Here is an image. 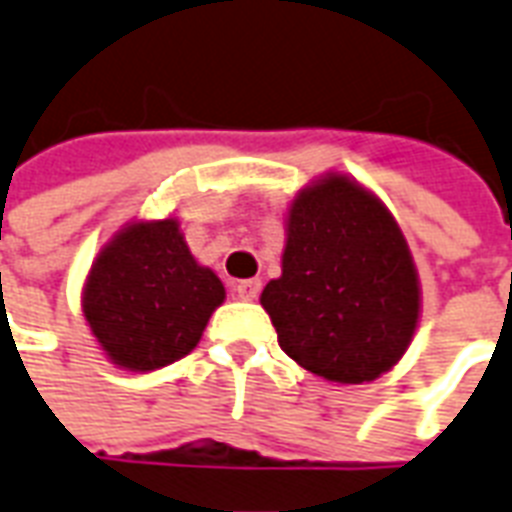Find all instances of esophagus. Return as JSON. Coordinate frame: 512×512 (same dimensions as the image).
<instances>
[{
    "label": "esophagus",
    "mask_w": 512,
    "mask_h": 512,
    "mask_svg": "<svg viewBox=\"0 0 512 512\" xmlns=\"http://www.w3.org/2000/svg\"><path fill=\"white\" fill-rule=\"evenodd\" d=\"M234 291H237V297H240V299H245V302H251V299L259 297L261 280L259 278L237 280V283H234Z\"/></svg>",
    "instance_id": "esophagus-1"
}]
</instances>
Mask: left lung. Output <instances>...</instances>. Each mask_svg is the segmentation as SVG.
Returning <instances> with one entry per match:
<instances>
[{
    "label": "left lung",
    "mask_w": 512,
    "mask_h": 512,
    "mask_svg": "<svg viewBox=\"0 0 512 512\" xmlns=\"http://www.w3.org/2000/svg\"><path fill=\"white\" fill-rule=\"evenodd\" d=\"M280 348L318 378L367 383L405 356L421 313L418 272L372 191L345 175L288 207L283 275L261 291Z\"/></svg>",
    "instance_id": "obj_1"
}]
</instances>
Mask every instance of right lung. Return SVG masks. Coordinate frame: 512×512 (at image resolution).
Segmentation results:
<instances>
[{"label": "right lung", "instance_id": "1", "mask_svg": "<svg viewBox=\"0 0 512 512\" xmlns=\"http://www.w3.org/2000/svg\"><path fill=\"white\" fill-rule=\"evenodd\" d=\"M224 297V283L191 256L175 218L137 221L91 264L83 315L107 359L151 372L197 348Z\"/></svg>", "mask_w": 512, "mask_h": 512}]
</instances>
